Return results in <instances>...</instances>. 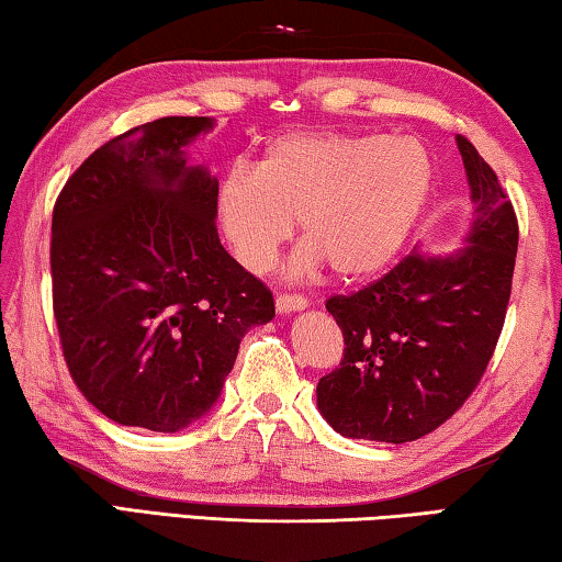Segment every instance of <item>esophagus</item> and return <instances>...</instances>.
<instances>
[{"mask_svg": "<svg viewBox=\"0 0 562 562\" xmlns=\"http://www.w3.org/2000/svg\"><path fill=\"white\" fill-rule=\"evenodd\" d=\"M308 306V299L299 296V293H279L276 296V311L279 313H296Z\"/></svg>", "mask_w": 562, "mask_h": 562, "instance_id": "1", "label": "esophagus"}]
</instances>
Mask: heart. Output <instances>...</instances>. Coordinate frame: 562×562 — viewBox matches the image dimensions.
<instances>
[{"mask_svg": "<svg viewBox=\"0 0 562 562\" xmlns=\"http://www.w3.org/2000/svg\"><path fill=\"white\" fill-rule=\"evenodd\" d=\"M435 165L412 137L291 131L266 145L259 167L236 162L214 187V220L246 271L261 273L296 226L293 279L323 266L342 279L385 269L425 212Z\"/></svg>", "mask_w": 562, "mask_h": 562, "instance_id": "heart-1", "label": "heart"}]
</instances>
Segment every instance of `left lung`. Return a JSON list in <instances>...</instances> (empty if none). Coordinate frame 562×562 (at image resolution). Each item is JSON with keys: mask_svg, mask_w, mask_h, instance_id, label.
Instances as JSON below:
<instances>
[{"mask_svg": "<svg viewBox=\"0 0 562 562\" xmlns=\"http://www.w3.org/2000/svg\"><path fill=\"white\" fill-rule=\"evenodd\" d=\"M474 216L454 254L412 251L350 296L328 299L340 368L318 380V409L342 437L405 445L435 431L476 390L506 321L518 251L514 204L457 135Z\"/></svg>", "mask_w": 562, "mask_h": 562, "instance_id": "obj_1", "label": "left lung"}]
</instances>
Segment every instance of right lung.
<instances>
[{
  "label": "right lung",
  "mask_w": 562,
  "mask_h": 562,
  "mask_svg": "<svg viewBox=\"0 0 562 562\" xmlns=\"http://www.w3.org/2000/svg\"><path fill=\"white\" fill-rule=\"evenodd\" d=\"M170 115L113 137L54 204V318L76 387L123 427L180 431L214 407L244 333L273 296L214 224L216 177L184 147L212 131Z\"/></svg>",
  "instance_id": "right-lung-1"
}]
</instances>
